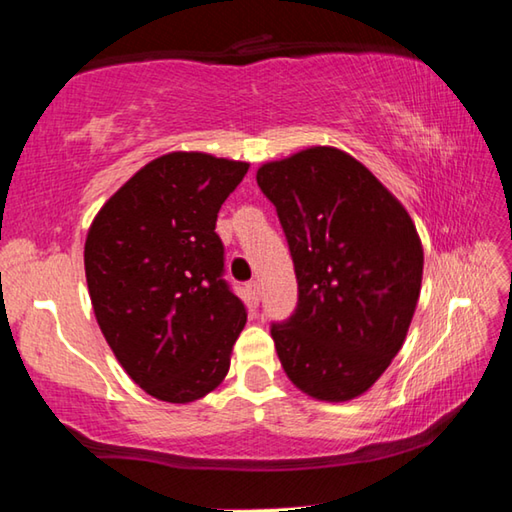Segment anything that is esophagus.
Returning a JSON list of instances; mask_svg holds the SVG:
<instances>
[{
	"label": "esophagus",
	"instance_id": "obj_1",
	"mask_svg": "<svg viewBox=\"0 0 512 512\" xmlns=\"http://www.w3.org/2000/svg\"><path fill=\"white\" fill-rule=\"evenodd\" d=\"M246 296L250 300V305H257V302H259V284L255 280H250L246 284Z\"/></svg>",
	"mask_w": 512,
	"mask_h": 512
}]
</instances>
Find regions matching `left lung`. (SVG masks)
I'll return each instance as SVG.
<instances>
[{"label": "left lung", "mask_w": 512, "mask_h": 512, "mask_svg": "<svg viewBox=\"0 0 512 512\" xmlns=\"http://www.w3.org/2000/svg\"><path fill=\"white\" fill-rule=\"evenodd\" d=\"M298 280V307L271 325L277 357L302 393L348 402L381 377L409 332L424 253L404 205L334 146L257 169Z\"/></svg>", "instance_id": "obj_1"}]
</instances>
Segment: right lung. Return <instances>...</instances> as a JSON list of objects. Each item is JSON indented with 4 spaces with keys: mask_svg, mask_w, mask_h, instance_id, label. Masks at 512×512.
Masks as SVG:
<instances>
[{
    "mask_svg": "<svg viewBox=\"0 0 512 512\" xmlns=\"http://www.w3.org/2000/svg\"><path fill=\"white\" fill-rule=\"evenodd\" d=\"M248 162L173 151L101 207L85 239L94 316L121 368L162 402L201 400L228 375L246 307L223 280L216 214Z\"/></svg>",
    "mask_w": 512,
    "mask_h": 512,
    "instance_id": "1",
    "label": "right lung"
}]
</instances>
